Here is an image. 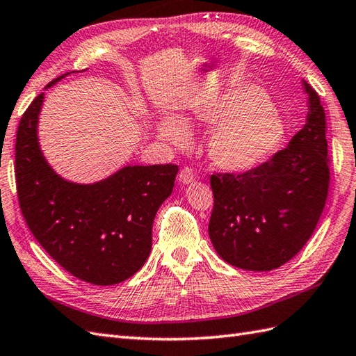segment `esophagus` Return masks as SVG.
Wrapping results in <instances>:
<instances>
[{"instance_id":"obj_1","label":"esophagus","mask_w":356,"mask_h":356,"mask_svg":"<svg viewBox=\"0 0 356 356\" xmlns=\"http://www.w3.org/2000/svg\"><path fill=\"white\" fill-rule=\"evenodd\" d=\"M179 181H180L181 185L193 184V181H194V171L191 168H188V167H185L184 170H180V172H179Z\"/></svg>"}]
</instances>
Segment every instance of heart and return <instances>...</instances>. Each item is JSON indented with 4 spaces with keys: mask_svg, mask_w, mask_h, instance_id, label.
<instances>
[{
    "mask_svg": "<svg viewBox=\"0 0 356 356\" xmlns=\"http://www.w3.org/2000/svg\"><path fill=\"white\" fill-rule=\"evenodd\" d=\"M216 129L208 138V156L225 172H247L261 167L282 147L286 127L262 89L247 85L229 90L181 117L161 121L159 136L185 145L193 127Z\"/></svg>",
    "mask_w": 356,
    "mask_h": 356,
    "instance_id": "obj_1",
    "label": "heart"
}]
</instances>
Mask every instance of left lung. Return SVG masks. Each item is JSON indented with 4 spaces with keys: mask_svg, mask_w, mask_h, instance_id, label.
<instances>
[{
    "mask_svg": "<svg viewBox=\"0 0 356 356\" xmlns=\"http://www.w3.org/2000/svg\"><path fill=\"white\" fill-rule=\"evenodd\" d=\"M308 95L305 126L271 161L244 175H213L209 238L222 261L249 271L275 270L302 250L323 212L329 186L325 111Z\"/></svg>",
    "mask_w": 356,
    "mask_h": 356,
    "instance_id": "obj_1",
    "label": "left lung"
}]
</instances>
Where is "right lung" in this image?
<instances>
[{"label": "right lung", "instance_id": "right-lung-1", "mask_svg": "<svg viewBox=\"0 0 356 356\" xmlns=\"http://www.w3.org/2000/svg\"><path fill=\"white\" fill-rule=\"evenodd\" d=\"M74 72V71H72ZM72 72L57 77L49 89ZM45 94L22 115L15 175L22 216L38 243L72 276L115 285L134 276L152 252L156 212L171 195L177 165H126L94 184L63 179L40 150Z\"/></svg>", "mask_w": 356, "mask_h": 356}]
</instances>
